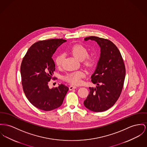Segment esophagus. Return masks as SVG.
<instances>
[{
    "label": "esophagus",
    "mask_w": 147,
    "mask_h": 147,
    "mask_svg": "<svg viewBox=\"0 0 147 147\" xmlns=\"http://www.w3.org/2000/svg\"><path fill=\"white\" fill-rule=\"evenodd\" d=\"M77 88V87L76 86H74V85H71L69 87V90H72L73 89H75V88Z\"/></svg>",
    "instance_id": "1"
}]
</instances>
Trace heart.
Wrapping results in <instances>:
<instances>
[{
    "label": "heart",
    "mask_w": 147,
    "mask_h": 147,
    "mask_svg": "<svg viewBox=\"0 0 147 147\" xmlns=\"http://www.w3.org/2000/svg\"><path fill=\"white\" fill-rule=\"evenodd\" d=\"M69 52L79 61H82V63L88 68H91L95 63V59L91 55H88V50L81 45H75L69 49ZM64 59L62 53L58 55L55 59V62L57 66H61ZM85 73L82 71H76L66 74L63 79L73 85H79L82 82V78L85 77Z\"/></svg>",
    "instance_id": "obj_1"
}]
</instances>
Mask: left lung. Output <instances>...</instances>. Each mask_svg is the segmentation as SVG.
<instances>
[{
	"label": "left lung",
	"instance_id": "obj_1",
	"mask_svg": "<svg viewBox=\"0 0 147 147\" xmlns=\"http://www.w3.org/2000/svg\"><path fill=\"white\" fill-rule=\"evenodd\" d=\"M95 40L101 49L98 65L91 78L96 87L89 88L90 93L84 101L85 107L94 112H102L112 107L123 88L125 67L117 47L110 40L95 36L85 40Z\"/></svg>",
	"mask_w": 147,
	"mask_h": 147
}]
</instances>
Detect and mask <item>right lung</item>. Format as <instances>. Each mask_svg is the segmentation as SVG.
I'll use <instances>...</instances> for the list:
<instances>
[{
    "mask_svg": "<svg viewBox=\"0 0 147 147\" xmlns=\"http://www.w3.org/2000/svg\"><path fill=\"white\" fill-rule=\"evenodd\" d=\"M66 41L62 38L38 41L30 47L22 60L20 74L24 92L30 102L40 110L51 111L59 107L69 91L63 84L51 89L48 85L55 71L52 57Z\"/></svg>",
    "mask_w": 147,
    "mask_h": 147,
    "instance_id": "obj_1",
    "label": "right lung"
}]
</instances>
